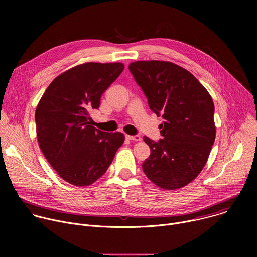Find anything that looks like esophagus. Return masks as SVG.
I'll list each match as a JSON object with an SVG mask.
<instances>
[{
	"mask_svg": "<svg viewBox=\"0 0 257 257\" xmlns=\"http://www.w3.org/2000/svg\"><path fill=\"white\" fill-rule=\"evenodd\" d=\"M126 138L128 140H132V141H139L141 139L139 135H126Z\"/></svg>",
	"mask_w": 257,
	"mask_h": 257,
	"instance_id": "34e87169",
	"label": "esophagus"
}]
</instances>
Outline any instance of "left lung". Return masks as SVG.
Wrapping results in <instances>:
<instances>
[{"mask_svg": "<svg viewBox=\"0 0 257 257\" xmlns=\"http://www.w3.org/2000/svg\"><path fill=\"white\" fill-rule=\"evenodd\" d=\"M152 111L164 119L163 139L144 136L151 156L142 170L163 189L184 187L201 172L215 139L214 104L208 91L189 71L165 61L129 65Z\"/></svg>", "mask_w": 257, "mask_h": 257, "instance_id": "left-lung-1", "label": "left lung"}]
</instances>
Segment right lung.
I'll use <instances>...</instances> for the list:
<instances>
[{
  "label": "right lung",
  "instance_id": "add662e5",
  "mask_svg": "<svg viewBox=\"0 0 257 257\" xmlns=\"http://www.w3.org/2000/svg\"><path fill=\"white\" fill-rule=\"evenodd\" d=\"M124 70L122 63H85L56 77L35 111L40 148L59 176L88 186L112 164L125 136L95 129L90 114Z\"/></svg>",
  "mask_w": 257,
  "mask_h": 257
}]
</instances>
